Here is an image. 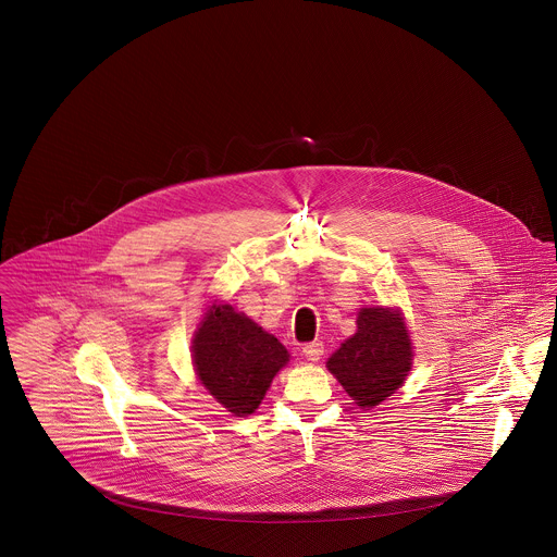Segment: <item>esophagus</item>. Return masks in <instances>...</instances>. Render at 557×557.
<instances>
[{"label": "esophagus", "instance_id": "obj_1", "mask_svg": "<svg viewBox=\"0 0 557 557\" xmlns=\"http://www.w3.org/2000/svg\"><path fill=\"white\" fill-rule=\"evenodd\" d=\"M304 355L308 357L311 363L320 361V359H322V355H324V344H322V342H309V344L304 346Z\"/></svg>", "mask_w": 557, "mask_h": 557}]
</instances>
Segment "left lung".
<instances>
[{"label":"left lung","instance_id":"left-lung-1","mask_svg":"<svg viewBox=\"0 0 557 557\" xmlns=\"http://www.w3.org/2000/svg\"><path fill=\"white\" fill-rule=\"evenodd\" d=\"M329 371L361 408H373L393 395L412 368L410 337L399 311L363 308L357 333L326 361Z\"/></svg>","mask_w":557,"mask_h":557}]
</instances>
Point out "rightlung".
<instances>
[{
	"label": "right lung",
	"instance_id": "right-lung-1",
	"mask_svg": "<svg viewBox=\"0 0 557 557\" xmlns=\"http://www.w3.org/2000/svg\"><path fill=\"white\" fill-rule=\"evenodd\" d=\"M191 357L205 388L237 417L260 406L273 375L288 363V350L277 337L231 306L207 311Z\"/></svg>",
	"mask_w": 557,
	"mask_h": 557
}]
</instances>
